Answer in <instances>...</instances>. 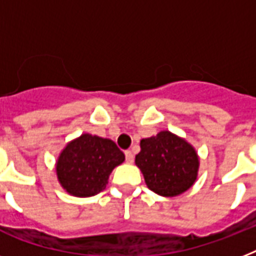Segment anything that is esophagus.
Returning a JSON list of instances; mask_svg holds the SVG:
<instances>
[{
    "mask_svg": "<svg viewBox=\"0 0 256 256\" xmlns=\"http://www.w3.org/2000/svg\"><path fill=\"white\" fill-rule=\"evenodd\" d=\"M124 156H126V162H128V164H132V160H134L132 152H130V150H126V152H124Z\"/></svg>",
    "mask_w": 256,
    "mask_h": 256,
    "instance_id": "34e87169",
    "label": "esophagus"
}]
</instances>
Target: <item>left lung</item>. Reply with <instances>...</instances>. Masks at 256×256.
I'll return each mask as SVG.
<instances>
[{
    "instance_id": "1",
    "label": "left lung",
    "mask_w": 256,
    "mask_h": 256,
    "mask_svg": "<svg viewBox=\"0 0 256 256\" xmlns=\"http://www.w3.org/2000/svg\"><path fill=\"white\" fill-rule=\"evenodd\" d=\"M136 164L144 174L148 187L160 196H178L198 178L196 150L182 136L168 130L140 140Z\"/></svg>"
}]
</instances>
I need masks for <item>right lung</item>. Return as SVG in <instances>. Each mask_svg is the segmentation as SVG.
Listing matches in <instances>:
<instances>
[{"instance_id":"1","label":"right lung","mask_w":256,"mask_h":256,"mask_svg":"<svg viewBox=\"0 0 256 256\" xmlns=\"http://www.w3.org/2000/svg\"><path fill=\"white\" fill-rule=\"evenodd\" d=\"M124 154L112 140L85 132L66 144L56 162V174L68 194L88 198L106 188L112 171Z\"/></svg>"}]
</instances>
